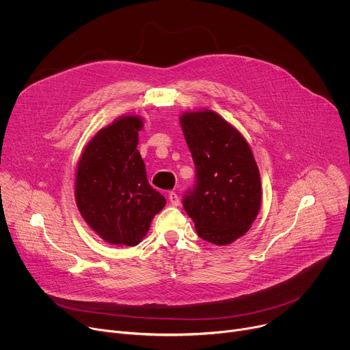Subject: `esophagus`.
I'll list each match as a JSON object with an SVG mask.
<instances>
[{
	"label": "esophagus",
	"instance_id": "34e87169",
	"mask_svg": "<svg viewBox=\"0 0 350 350\" xmlns=\"http://www.w3.org/2000/svg\"><path fill=\"white\" fill-rule=\"evenodd\" d=\"M169 202L173 205V206H178L180 205V198L176 192H169Z\"/></svg>",
	"mask_w": 350,
	"mask_h": 350
}]
</instances>
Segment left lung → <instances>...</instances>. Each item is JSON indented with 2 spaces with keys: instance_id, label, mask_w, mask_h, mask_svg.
I'll use <instances>...</instances> for the list:
<instances>
[{
  "instance_id": "1",
  "label": "left lung",
  "mask_w": 350,
  "mask_h": 350,
  "mask_svg": "<svg viewBox=\"0 0 350 350\" xmlns=\"http://www.w3.org/2000/svg\"><path fill=\"white\" fill-rule=\"evenodd\" d=\"M181 127L195 165V184L183 206L202 239L227 245L256 219L260 174L245 138L212 111L184 113Z\"/></svg>"
}]
</instances>
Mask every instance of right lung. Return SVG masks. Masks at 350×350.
<instances>
[{"instance_id":"add662e5","label":"right lung","mask_w":350,"mask_h":350,"mask_svg":"<svg viewBox=\"0 0 350 350\" xmlns=\"http://www.w3.org/2000/svg\"><path fill=\"white\" fill-rule=\"evenodd\" d=\"M138 116H124L87 144L76 172V202L87 224L109 243L134 246L166 199L148 183L138 152Z\"/></svg>"}]
</instances>
